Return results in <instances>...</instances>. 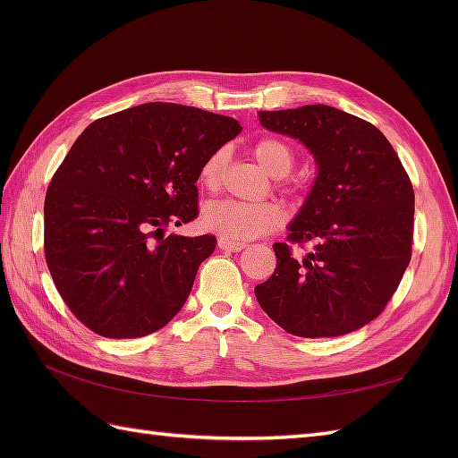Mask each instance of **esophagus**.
Masks as SVG:
<instances>
[{
    "instance_id": "obj_1",
    "label": "esophagus",
    "mask_w": 458,
    "mask_h": 458,
    "mask_svg": "<svg viewBox=\"0 0 458 458\" xmlns=\"http://www.w3.org/2000/svg\"><path fill=\"white\" fill-rule=\"evenodd\" d=\"M218 248L224 250V251H234V254H238V251H242L246 246L244 244H238V242H230V240L220 238L218 240Z\"/></svg>"
}]
</instances>
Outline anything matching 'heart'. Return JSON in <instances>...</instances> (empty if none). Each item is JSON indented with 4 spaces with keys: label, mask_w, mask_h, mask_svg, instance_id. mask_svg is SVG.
I'll return each instance as SVG.
<instances>
[{
    "label": "heart",
    "mask_w": 458,
    "mask_h": 458,
    "mask_svg": "<svg viewBox=\"0 0 458 458\" xmlns=\"http://www.w3.org/2000/svg\"><path fill=\"white\" fill-rule=\"evenodd\" d=\"M254 157L269 174L285 184V174L293 169L295 153L285 141L277 138H261L254 143ZM224 169H226V151L218 149L202 161L199 169V182L207 191H218ZM287 218L285 208L279 202H242V200H214L202 208V226L230 242H250L269 234L284 226Z\"/></svg>",
    "instance_id": "1"
}]
</instances>
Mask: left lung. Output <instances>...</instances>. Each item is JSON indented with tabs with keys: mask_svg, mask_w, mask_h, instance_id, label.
<instances>
[{
	"mask_svg": "<svg viewBox=\"0 0 458 458\" xmlns=\"http://www.w3.org/2000/svg\"><path fill=\"white\" fill-rule=\"evenodd\" d=\"M259 122L303 141L318 174L287 242L274 244L277 267L256 287L258 303L289 335L352 333L382 313L410 266V174L376 125L330 106L259 112ZM309 241L316 250L293 257Z\"/></svg>",
	"mask_w": 458,
	"mask_h": 458,
	"instance_id": "8db88e82",
	"label": "left lung"
}]
</instances>
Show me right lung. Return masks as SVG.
I'll use <instances>...</instances> for the list:
<instances>
[{
	"label": "right lung",
	"instance_id": "obj_1",
	"mask_svg": "<svg viewBox=\"0 0 458 458\" xmlns=\"http://www.w3.org/2000/svg\"><path fill=\"white\" fill-rule=\"evenodd\" d=\"M242 125L151 102L92 122L45 197V259L66 307L92 333L140 338L187 301L216 238L165 236L199 216V169Z\"/></svg>",
	"mask_w": 458,
	"mask_h": 458
}]
</instances>
